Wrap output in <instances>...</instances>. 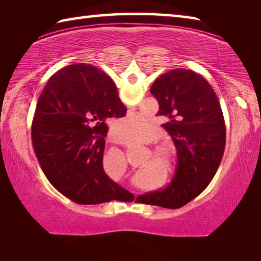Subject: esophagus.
Instances as JSON below:
<instances>
[{"instance_id":"34e87169","label":"esophagus","mask_w":261,"mask_h":261,"mask_svg":"<svg viewBox=\"0 0 261 261\" xmlns=\"http://www.w3.org/2000/svg\"><path fill=\"white\" fill-rule=\"evenodd\" d=\"M110 137H112V136H110Z\"/></svg>"}]
</instances>
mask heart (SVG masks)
Wrapping results in <instances>:
<instances>
[{"label": "heart", "mask_w": 261, "mask_h": 261, "mask_svg": "<svg viewBox=\"0 0 261 261\" xmlns=\"http://www.w3.org/2000/svg\"><path fill=\"white\" fill-rule=\"evenodd\" d=\"M152 125L146 118L140 115L120 118L113 125V132L116 139L122 144H139L147 139Z\"/></svg>", "instance_id": "obj_1"}]
</instances>
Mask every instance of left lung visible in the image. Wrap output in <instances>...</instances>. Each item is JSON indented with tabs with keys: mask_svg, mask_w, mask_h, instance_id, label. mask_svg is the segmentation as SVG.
<instances>
[{
	"mask_svg": "<svg viewBox=\"0 0 261 261\" xmlns=\"http://www.w3.org/2000/svg\"><path fill=\"white\" fill-rule=\"evenodd\" d=\"M158 115L177 149V168L167 188L141 194L139 202L179 208L208 187L222 160L226 125L220 101L212 86L192 70L175 69L153 83Z\"/></svg>",
	"mask_w": 261,
	"mask_h": 261,
	"instance_id": "1",
	"label": "left lung"
}]
</instances>
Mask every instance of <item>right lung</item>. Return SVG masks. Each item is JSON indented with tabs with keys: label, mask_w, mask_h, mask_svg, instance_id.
Here are the masks:
<instances>
[{
	"label": "right lung",
	"mask_w": 261,
	"mask_h": 261,
	"mask_svg": "<svg viewBox=\"0 0 261 261\" xmlns=\"http://www.w3.org/2000/svg\"><path fill=\"white\" fill-rule=\"evenodd\" d=\"M125 114L112 78L93 65L72 64L53 74L35 107L32 144L57 191L81 205L134 197L102 167L106 121Z\"/></svg>",
	"instance_id": "add662e5"
}]
</instances>
